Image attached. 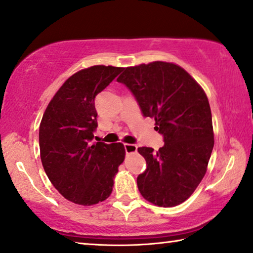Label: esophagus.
Segmentation results:
<instances>
[{"label": "esophagus", "instance_id": "34e87169", "mask_svg": "<svg viewBox=\"0 0 253 253\" xmlns=\"http://www.w3.org/2000/svg\"><path fill=\"white\" fill-rule=\"evenodd\" d=\"M126 153H135L137 151V146L135 144H125Z\"/></svg>", "mask_w": 253, "mask_h": 253}]
</instances>
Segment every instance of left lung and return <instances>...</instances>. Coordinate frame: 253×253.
Masks as SVG:
<instances>
[{
  "instance_id": "8db88e82",
  "label": "left lung",
  "mask_w": 253,
  "mask_h": 253,
  "mask_svg": "<svg viewBox=\"0 0 253 253\" xmlns=\"http://www.w3.org/2000/svg\"><path fill=\"white\" fill-rule=\"evenodd\" d=\"M123 70L117 81L131 90L144 117L154 118L165 141L158 151L137 149L148 166L137 177L138 190L154 206H178L201 183L213 149L208 97L176 63L153 61Z\"/></svg>"
}]
</instances>
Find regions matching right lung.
Segmentation results:
<instances>
[{"instance_id":"obj_1","label":"right lung","mask_w":253,"mask_h":253,"mask_svg":"<svg viewBox=\"0 0 253 253\" xmlns=\"http://www.w3.org/2000/svg\"><path fill=\"white\" fill-rule=\"evenodd\" d=\"M122 67L92 66L70 76L47 104L40 125L41 160L59 193L81 206L110 197L122 143L90 144L97 126L95 96L122 73Z\"/></svg>"}]
</instances>
